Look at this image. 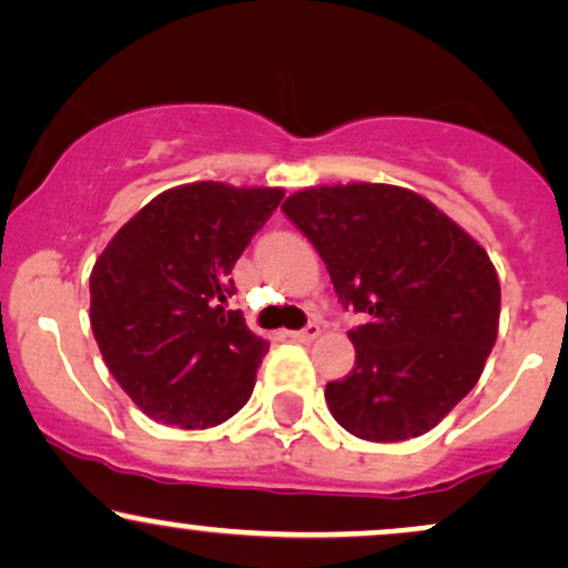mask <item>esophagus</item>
<instances>
[{
    "label": "esophagus",
    "mask_w": 568,
    "mask_h": 568,
    "mask_svg": "<svg viewBox=\"0 0 568 568\" xmlns=\"http://www.w3.org/2000/svg\"><path fill=\"white\" fill-rule=\"evenodd\" d=\"M288 336L293 341H302V344H310V341H314L320 336V325L317 323H310L306 327H302V331H293L288 333Z\"/></svg>",
    "instance_id": "obj_1"
}]
</instances>
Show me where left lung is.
I'll list each match as a JSON object with an SVG mask.
<instances>
[{
    "instance_id": "left-lung-1",
    "label": "left lung",
    "mask_w": 568,
    "mask_h": 568,
    "mask_svg": "<svg viewBox=\"0 0 568 568\" xmlns=\"http://www.w3.org/2000/svg\"><path fill=\"white\" fill-rule=\"evenodd\" d=\"M283 211L317 248L338 302L367 317L349 331L352 373L325 386L333 418L367 442L432 432L495 346L500 280L487 251L396 184L306 187Z\"/></svg>"
}]
</instances>
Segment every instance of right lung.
<instances>
[{
    "label": "right lung",
    "instance_id": "obj_1",
    "mask_svg": "<svg viewBox=\"0 0 568 568\" xmlns=\"http://www.w3.org/2000/svg\"><path fill=\"white\" fill-rule=\"evenodd\" d=\"M280 201V187L180 184L136 211L94 262V341L148 418L211 428L248 402L270 344L227 306L230 272Z\"/></svg>",
    "mask_w": 568,
    "mask_h": 568
}]
</instances>
